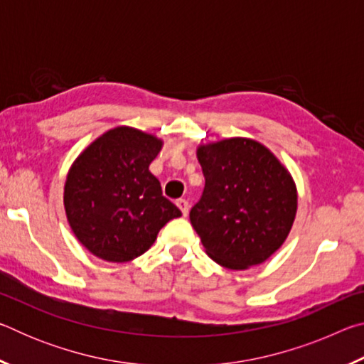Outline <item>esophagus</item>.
<instances>
[{
	"label": "esophagus",
	"instance_id": "esophagus-1",
	"mask_svg": "<svg viewBox=\"0 0 364 364\" xmlns=\"http://www.w3.org/2000/svg\"><path fill=\"white\" fill-rule=\"evenodd\" d=\"M176 205L180 207L181 213L184 215V217H186L188 212H189V202H188L186 199H178V200H176Z\"/></svg>",
	"mask_w": 364,
	"mask_h": 364
}]
</instances>
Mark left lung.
<instances>
[{"mask_svg":"<svg viewBox=\"0 0 364 364\" xmlns=\"http://www.w3.org/2000/svg\"><path fill=\"white\" fill-rule=\"evenodd\" d=\"M197 159L205 188L189 220L207 255L230 269L268 260L297 212L292 176L273 152L247 138L200 146Z\"/></svg>","mask_w":364,"mask_h":364,"instance_id":"obj_1","label":"left lung"}]
</instances>
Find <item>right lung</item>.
Listing matches in <instances>:
<instances>
[{
    "mask_svg": "<svg viewBox=\"0 0 364 364\" xmlns=\"http://www.w3.org/2000/svg\"><path fill=\"white\" fill-rule=\"evenodd\" d=\"M162 141L117 127L80 154L67 175L64 207L73 234L91 254L123 263L143 255L180 208L162 196L149 165Z\"/></svg>",
    "mask_w": 364,
    "mask_h": 364,
    "instance_id": "1",
    "label": "right lung"
}]
</instances>
